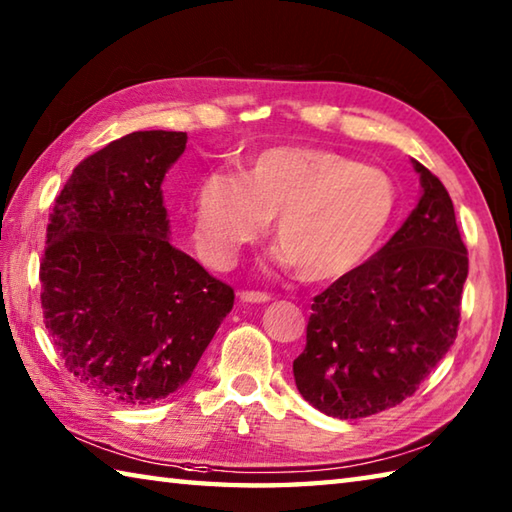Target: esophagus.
<instances>
[{"mask_svg":"<svg viewBox=\"0 0 512 512\" xmlns=\"http://www.w3.org/2000/svg\"><path fill=\"white\" fill-rule=\"evenodd\" d=\"M269 298L272 296H269L267 292H247V289L245 292H240V301L243 303H267Z\"/></svg>","mask_w":512,"mask_h":512,"instance_id":"34e87169","label":"esophagus"}]
</instances>
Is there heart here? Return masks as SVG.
<instances>
[{
  "label": "heart",
  "mask_w": 512,
  "mask_h": 512,
  "mask_svg": "<svg viewBox=\"0 0 512 512\" xmlns=\"http://www.w3.org/2000/svg\"><path fill=\"white\" fill-rule=\"evenodd\" d=\"M397 207L388 171L341 151L278 144L249 158L240 176L211 171L196 189L200 252L227 265L274 218L276 258L307 283L354 272L379 245Z\"/></svg>",
  "instance_id": "b5f03b06"
}]
</instances>
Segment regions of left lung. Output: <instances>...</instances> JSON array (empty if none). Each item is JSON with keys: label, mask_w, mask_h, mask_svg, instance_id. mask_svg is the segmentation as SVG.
<instances>
[{"label": "left lung", "mask_w": 512, "mask_h": 512, "mask_svg": "<svg viewBox=\"0 0 512 512\" xmlns=\"http://www.w3.org/2000/svg\"><path fill=\"white\" fill-rule=\"evenodd\" d=\"M419 205L370 260L314 296L296 388L316 410L361 419L417 392L457 339L468 252L441 180L412 160Z\"/></svg>", "instance_id": "left-lung-1"}]
</instances>
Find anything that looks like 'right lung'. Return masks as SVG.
<instances>
[{"label": "right lung", "mask_w": 512, "mask_h": 512, "mask_svg": "<svg viewBox=\"0 0 512 512\" xmlns=\"http://www.w3.org/2000/svg\"><path fill=\"white\" fill-rule=\"evenodd\" d=\"M182 131H133L84 158L55 198L40 265L46 330L77 381L151 406L189 381L234 289L169 243L162 180Z\"/></svg>", "instance_id": "1"}]
</instances>
